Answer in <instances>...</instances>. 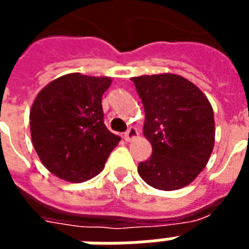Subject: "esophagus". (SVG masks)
Returning <instances> with one entry per match:
<instances>
[{
    "label": "esophagus",
    "mask_w": 249,
    "mask_h": 249,
    "mask_svg": "<svg viewBox=\"0 0 249 249\" xmlns=\"http://www.w3.org/2000/svg\"><path fill=\"white\" fill-rule=\"evenodd\" d=\"M137 137H139V130L136 129V128H129L124 134V140L126 142H130V141H133Z\"/></svg>",
    "instance_id": "obj_1"
}]
</instances>
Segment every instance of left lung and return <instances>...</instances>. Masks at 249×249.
<instances>
[{"label": "left lung", "instance_id": "obj_1", "mask_svg": "<svg viewBox=\"0 0 249 249\" xmlns=\"http://www.w3.org/2000/svg\"><path fill=\"white\" fill-rule=\"evenodd\" d=\"M145 109L143 136L153 153L139 163L143 181L158 190L190 185L207 165L215 142L213 110L203 92L181 75L134 76Z\"/></svg>", "mask_w": 249, "mask_h": 249}]
</instances>
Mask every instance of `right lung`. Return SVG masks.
Listing matches in <instances>:
<instances>
[{"mask_svg": "<svg viewBox=\"0 0 249 249\" xmlns=\"http://www.w3.org/2000/svg\"><path fill=\"white\" fill-rule=\"evenodd\" d=\"M112 78L72 72L50 82L30 109L31 141L43 166L80 183L100 173L121 139L107 129L101 97Z\"/></svg>", "mask_w": 249, "mask_h": 249, "instance_id": "1", "label": "right lung"}]
</instances>
